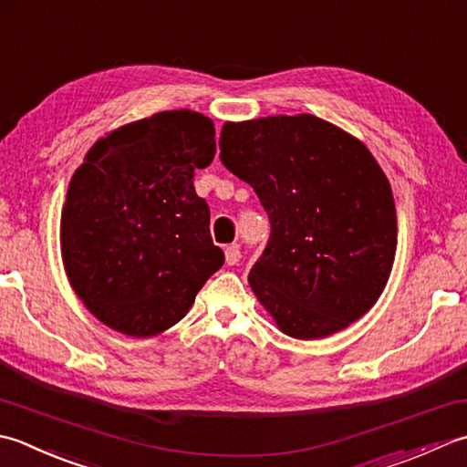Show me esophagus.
I'll list each match as a JSON object with an SVG mask.
<instances>
[{"label":"esophagus","mask_w":467,"mask_h":467,"mask_svg":"<svg viewBox=\"0 0 467 467\" xmlns=\"http://www.w3.org/2000/svg\"><path fill=\"white\" fill-rule=\"evenodd\" d=\"M223 252H225V264L227 265H235L242 258V252H240V247H237V245H227Z\"/></svg>","instance_id":"1"}]
</instances>
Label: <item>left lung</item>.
<instances>
[{"label":"left lung","mask_w":467,"mask_h":467,"mask_svg":"<svg viewBox=\"0 0 467 467\" xmlns=\"http://www.w3.org/2000/svg\"><path fill=\"white\" fill-rule=\"evenodd\" d=\"M220 149L270 217L247 280L284 335H335L373 308L391 275L397 213L363 142L312 114H280L225 122Z\"/></svg>","instance_id":"8db88e82"}]
</instances>
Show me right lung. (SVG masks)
Returning a JSON list of instances; mask_svg holds the SVG:
<instances>
[{
	"label": "right lung",
	"instance_id": "add662e5",
	"mask_svg": "<svg viewBox=\"0 0 467 467\" xmlns=\"http://www.w3.org/2000/svg\"><path fill=\"white\" fill-rule=\"evenodd\" d=\"M215 155V129L165 110L94 142L74 171L60 220L70 286L104 325L153 337L185 317L223 252L209 234L195 169Z\"/></svg>",
	"mask_w": 467,
	"mask_h": 467
}]
</instances>
